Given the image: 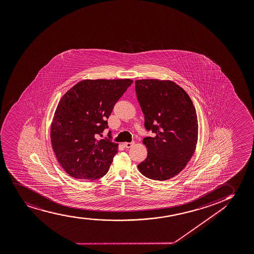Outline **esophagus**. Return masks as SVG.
I'll return each instance as SVG.
<instances>
[{
	"label": "esophagus",
	"mask_w": 254,
	"mask_h": 254,
	"mask_svg": "<svg viewBox=\"0 0 254 254\" xmlns=\"http://www.w3.org/2000/svg\"><path fill=\"white\" fill-rule=\"evenodd\" d=\"M133 142H126V143H124V146H125L126 148H130L133 145Z\"/></svg>",
	"instance_id": "34e87169"
}]
</instances>
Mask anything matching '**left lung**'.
<instances>
[{
  "label": "left lung",
  "instance_id": "obj_1",
  "mask_svg": "<svg viewBox=\"0 0 254 254\" xmlns=\"http://www.w3.org/2000/svg\"><path fill=\"white\" fill-rule=\"evenodd\" d=\"M135 91L144 115L147 157L138 168L147 178L164 181L178 175L194 153L197 118L190 97L169 80L140 79Z\"/></svg>",
  "mask_w": 254,
  "mask_h": 254
}]
</instances>
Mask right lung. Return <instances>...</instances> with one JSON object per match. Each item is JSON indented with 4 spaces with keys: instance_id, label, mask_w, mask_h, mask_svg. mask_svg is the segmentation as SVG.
I'll use <instances>...</instances> for the list:
<instances>
[{
    "instance_id": "obj_1",
    "label": "right lung",
    "mask_w": 254,
    "mask_h": 254,
    "mask_svg": "<svg viewBox=\"0 0 254 254\" xmlns=\"http://www.w3.org/2000/svg\"><path fill=\"white\" fill-rule=\"evenodd\" d=\"M132 80L85 79L66 91L57 105L51 124V143L61 166L69 176L93 181L106 175L118 144L98 140L116 102Z\"/></svg>"
}]
</instances>
